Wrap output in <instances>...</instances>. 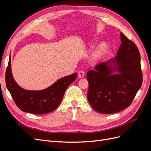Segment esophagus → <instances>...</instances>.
I'll return each instance as SVG.
<instances>
[{
	"label": "esophagus",
	"instance_id": "34e87169",
	"mask_svg": "<svg viewBox=\"0 0 151 151\" xmlns=\"http://www.w3.org/2000/svg\"><path fill=\"white\" fill-rule=\"evenodd\" d=\"M84 70H80L78 73V76L80 77V78H83V77H84Z\"/></svg>",
	"mask_w": 151,
	"mask_h": 151
}]
</instances>
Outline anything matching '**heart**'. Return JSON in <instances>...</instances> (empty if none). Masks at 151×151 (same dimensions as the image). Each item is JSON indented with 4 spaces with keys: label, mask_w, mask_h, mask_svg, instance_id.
Listing matches in <instances>:
<instances>
[{
    "label": "heart",
    "mask_w": 151,
    "mask_h": 151,
    "mask_svg": "<svg viewBox=\"0 0 151 151\" xmlns=\"http://www.w3.org/2000/svg\"><path fill=\"white\" fill-rule=\"evenodd\" d=\"M105 48H106V45H105V43H103L100 44L99 47H98V54L101 53L103 51V50L105 49Z\"/></svg>",
    "instance_id": "b5f03b06"
}]
</instances>
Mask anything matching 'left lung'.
I'll use <instances>...</instances> for the list:
<instances>
[{"mask_svg":"<svg viewBox=\"0 0 151 151\" xmlns=\"http://www.w3.org/2000/svg\"><path fill=\"white\" fill-rule=\"evenodd\" d=\"M120 38L116 57L98 63L94 70L87 73L88 101L103 114L117 113L129 107L142 84L139 49L122 33Z\"/></svg>","mask_w":151,"mask_h":151,"instance_id":"left-lung-1","label":"left lung"}]
</instances>
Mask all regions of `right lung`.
<instances>
[{
	"instance_id": "1",
	"label": "right lung",
	"mask_w": 151,
	"mask_h": 151,
	"mask_svg": "<svg viewBox=\"0 0 151 151\" xmlns=\"http://www.w3.org/2000/svg\"><path fill=\"white\" fill-rule=\"evenodd\" d=\"M77 76L76 73L62 77L43 90H26L18 85L14 79L10 55L6 72V83L14 101L21 110L36 115H42L52 112L57 108L66 89L76 80Z\"/></svg>"
}]
</instances>
